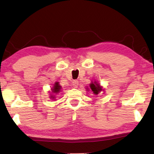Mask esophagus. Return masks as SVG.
I'll use <instances>...</instances> for the list:
<instances>
[{
  "label": "esophagus",
  "instance_id": "esophagus-1",
  "mask_svg": "<svg viewBox=\"0 0 154 154\" xmlns=\"http://www.w3.org/2000/svg\"><path fill=\"white\" fill-rule=\"evenodd\" d=\"M78 85H79V82H78V81L74 80L73 82H72V86L74 88H77Z\"/></svg>",
  "mask_w": 154,
  "mask_h": 154
}]
</instances>
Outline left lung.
<instances>
[{
	"label": "left lung",
	"mask_w": 154,
	"mask_h": 154,
	"mask_svg": "<svg viewBox=\"0 0 154 154\" xmlns=\"http://www.w3.org/2000/svg\"><path fill=\"white\" fill-rule=\"evenodd\" d=\"M90 88L91 89V90L92 91L93 93L94 94H98L99 92H100L101 91L103 90V88L99 85V83H98L97 82H92L90 84Z\"/></svg>",
	"instance_id": "obj_1"
}]
</instances>
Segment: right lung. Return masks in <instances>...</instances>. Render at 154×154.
Wrapping results in <instances>:
<instances>
[{"instance_id": "1", "label": "right lung", "mask_w": 154, "mask_h": 154, "mask_svg": "<svg viewBox=\"0 0 154 154\" xmlns=\"http://www.w3.org/2000/svg\"><path fill=\"white\" fill-rule=\"evenodd\" d=\"M60 89H61V86L59 85L58 82H56L55 84L54 85V87L51 89V90H52V92H53L54 94H57V93H58L60 92ZM50 98L54 99V96L53 95H51Z\"/></svg>"}]
</instances>
